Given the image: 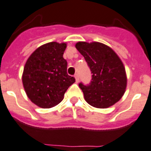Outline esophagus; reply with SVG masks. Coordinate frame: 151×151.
Returning <instances> with one entry per match:
<instances>
[{"mask_svg":"<svg viewBox=\"0 0 151 151\" xmlns=\"http://www.w3.org/2000/svg\"><path fill=\"white\" fill-rule=\"evenodd\" d=\"M74 78H75L76 82H79V76H78V73H77V74H75V76H74Z\"/></svg>","mask_w":151,"mask_h":151,"instance_id":"1","label":"esophagus"}]
</instances>
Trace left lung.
I'll list each match as a JSON object with an SVG mask.
<instances>
[{
    "instance_id": "8db88e82",
    "label": "left lung",
    "mask_w": 151,
    "mask_h": 151,
    "mask_svg": "<svg viewBox=\"0 0 151 151\" xmlns=\"http://www.w3.org/2000/svg\"><path fill=\"white\" fill-rule=\"evenodd\" d=\"M75 47L92 73L89 85L79 84L85 101L98 109L115 105L122 99L127 86V72L119 56L111 47L99 42H78Z\"/></svg>"
}]
</instances>
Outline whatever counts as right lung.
Wrapping results in <instances>:
<instances>
[{"label":"right lung","mask_w":151,"mask_h":151,"mask_svg":"<svg viewBox=\"0 0 151 151\" xmlns=\"http://www.w3.org/2000/svg\"><path fill=\"white\" fill-rule=\"evenodd\" d=\"M67 42H50L32 53L23 70V87L30 101L42 109L58 105L75 79L67 74L63 58Z\"/></svg>","instance_id":"obj_1"}]
</instances>
